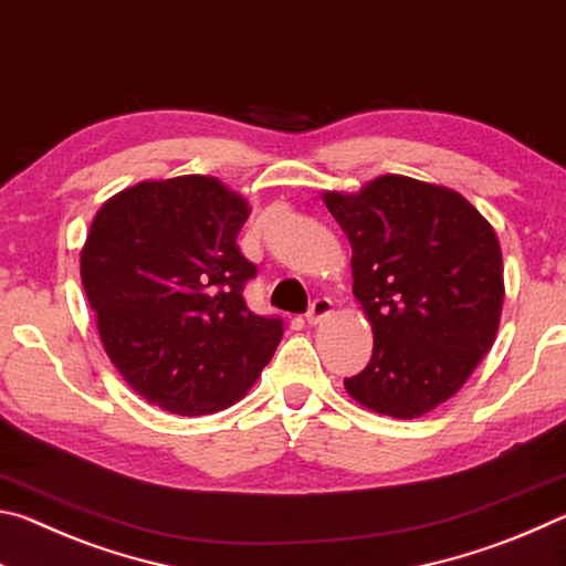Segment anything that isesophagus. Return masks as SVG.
I'll use <instances>...</instances> for the list:
<instances>
[{
	"mask_svg": "<svg viewBox=\"0 0 566 566\" xmlns=\"http://www.w3.org/2000/svg\"><path fill=\"white\" fill-rule=\"evenodd\" d=\"M332 314V300L329 296H319V300H314L310 312H306V322L310 324H319L322 319H327Z\"/></svg>",
	"mask_w": 566,
	"mask_h": 566,
	"instance_id": "34e87169",
	"label": "esophagus"
}]
</instances>
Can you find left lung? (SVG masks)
Here are the masks:
<instances>
[{"label": "left lung", "mask_w": 566, "mask_h": 566, "mask_svg": "<svg viewBox=\"0 0 566 566\" xmlns=\"http://www.w3.org/2000/svg\"><path fill=\"white\" fill-rule=\"evenodd\" d=\"M322 199L352 244V292L375 334L369 364L344 389L377 415H427L462 389L500 332L494 227L459 191L405 175Z\"/></svg>", "instance_id": "8db88e82"}]
</instances>
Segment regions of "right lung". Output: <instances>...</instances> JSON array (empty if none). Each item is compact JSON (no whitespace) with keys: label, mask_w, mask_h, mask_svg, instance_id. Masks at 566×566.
<instances>
[{"label":"right lung","mask_w":566,"mask_h":566,"mask_svg":"<svg viewBox=\"0 0 566 566\" xmlns=\"http://www.w3.org/2000/svg\"><path fill=\"white\" fill-rule=\"evenodd\" d=\"M249 207L205 175L147 179L94 214L80 274L102 347L149 405L179 417L242 399L270 364L284 324L249 310L256 274L237 247Z\"/></svg>","instance_id":"right-lung-1"}]
</instances>
